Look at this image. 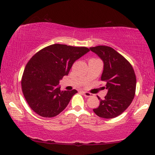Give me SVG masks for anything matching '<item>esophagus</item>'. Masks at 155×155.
Instances as JSON below:
<instances>
[{
  "label": "esophagus",
  "instance_id": "34e87169",
  "mask_svg": "<svg viewBox=\"0 0 155 155\" xmlns=\"http://www.w3.org/2000/svg\"><path fill=\"white\" fill-rule=\"evenodd\" d=\"M84 95L86 97H92V94L90 93H88V92H83Z\"/></svg>",
  "mask_w": 155,
  "mask_h": 155
}]
</instances>
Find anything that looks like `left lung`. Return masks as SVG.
<instances>
[{
    "instance_id": "obj_1",
    "label": "left lung",
    "mask_w": 155,
    "mask_h": 155,
    "mask_svg": "<svg viewBox=\"0 0 155 155\" xmlns=\"http://www.w3.org/2000/svg\"><path fill=\"white\" fill-rule=\"evenodd\" d=\"M104 62L101 80L106 82L107 93L94 112L101 118H113L127 110L134 98L136 77L131 64L113 48L105 45L90 48Z\"/></svg>"
}]
</instances>
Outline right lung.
I'll return each mask as SVG.
<instances>
[{"label": "right lung", "mask_w": 155, "mask_h": 155, "mask_svg": "<svg viewBox=\"0 0 155 155\" xmlns=\"http://www.w3.org/2000/svg\"><path fill=\"white\" fill-rule=\"evenodd\" d=\"M90 51L86 47L53 44L30 59L21 78V89L30 107L45 118L56 116L69 104L76 90L61 91L60 80L68 75L76 60Z\"/></svg>", "instance_id": "1"}]
</instances>
